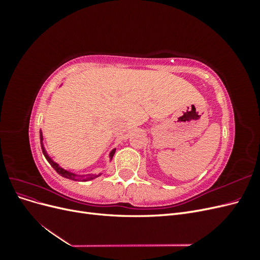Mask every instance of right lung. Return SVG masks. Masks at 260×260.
<instances>
[{"label": "right lung", "instance_id": "add662e5", "mask_svg": "<svg viewBox=\"0 0 260 260\" xmlns=\"http://www.w3.org/2000/svg\"><path fill=\"white\" fill-rule=\"evenodd\" d=\"M40 141H41L42 152H43V155L45 156L46 160H48V161L50 162V165H51V166L55 169V171H56L57 174H58V175H60L61 177L67 178V179H70V180H75V181H89V180H92V179H94V178H96V177H99V176H100V175H93V174H90V175H82V176H81V175H75V174H73V172L67 171V170H65V169H62L60 166H58V164H56L55 161H53L51 157L48 155V153L45 152L44 146H43V143H42L43 138H42V133H41V132H40ZM114 154H115V149H113V151L111 152V155H109V156H111V159L113 158Z\"/></svg>", "mask_w": 260, "mask_h": 260}]
</instances>
